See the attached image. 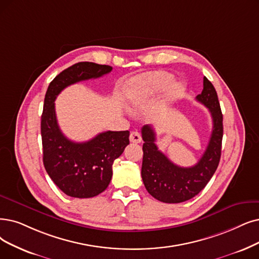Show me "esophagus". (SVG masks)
<instances>
[{
    "label": "esophagus",
    "mask_w": 259,
    "mask_h": 259,
    "mask_svg": "<svg viewBox=\"0 0 259 259\" xmlns=\"http://www.w3.org/2000/svg\"><path fill=\"white\" fill-rule=\"evenodd\" d=\"M141 136L138 132H132L130 135V141L133 143H140L141 142Z\"/></svg>",
    "instance_id": "esophagus-1"
}]
</instances>
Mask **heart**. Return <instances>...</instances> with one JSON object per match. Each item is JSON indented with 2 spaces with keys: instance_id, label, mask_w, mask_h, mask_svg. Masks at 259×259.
Here are the masks:
<instances>
[{
  "instance_id": "obj_1",
  "label": "heart",
  "mask_w": 259,
  "mask_h": 259,
  "mask_svg": "<svg viewBox=\"0 0 259 259\" xmlns=\"http://www.w3.org/2000/svg\"><path fill=\"white\" fill-rule=\"evenodd\" d=\"M174 80V75L167 71H152L132 78L126 85L125 95L128 104L136 103L153 97L164 91L167 103H173L179 100L186 90L183 81Z\"/></svg>"
}]
</instances>
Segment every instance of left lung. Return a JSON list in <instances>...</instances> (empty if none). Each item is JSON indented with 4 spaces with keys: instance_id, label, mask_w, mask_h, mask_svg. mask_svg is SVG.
I'll return each mask as SVG.
<instances>
[{
    "instance_id": "1",
    "label": "left lung",
    "mask_w": 259,
    "mask_h": 259,
    "mask_svg": "<svg viewBox=\"0 0 259 259\" xmlns=\"http://www.w3.org/2000/svg\"><path fill=\"white\" fill-rule=\"evenodd\" d=\"M196 101L208 108L212 118V132L208 146L193 167L174 164L156 146V135L151 125L141 128L144 141L141 177L144 187L156 200L163 203H182L192 199L210 181L221 157L223 116L217 91L204 76L203 90Z\"/></svg>"
}]
</instances>
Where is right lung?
Here are the masks:
<instances>
[{
  "instance_id": "obj_1",
  "label": "right lung",
  "mask_w": 259,
  "mask_h": 259,
  "mask_svg": "<svg viewBox=\"0 0 259 259\" xmlns=\"http://www.w3.org/2000/svg\"><path fill=\"white\" fill-rule=\"evenodd\" d=\"M111 70L106 65L77 63L60 72L47 90L41 116L44 164L51 180L72 198H94L108 187L112 163L130 143V132L107 131L86 142L71 141L58 126L54 102L66 87L101 77Z\"/></svg>"
}]
</instances>
